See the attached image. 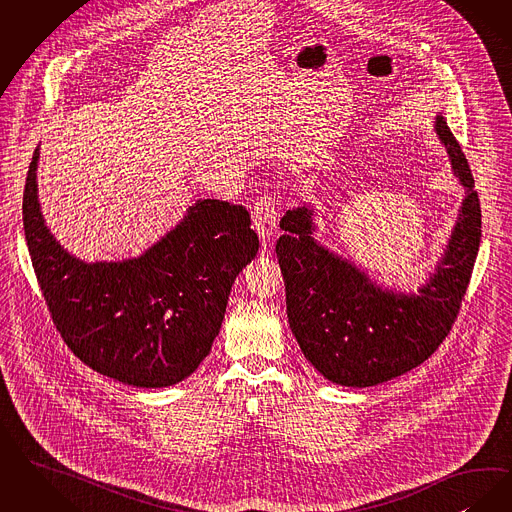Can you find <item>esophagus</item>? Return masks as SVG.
I'll return each mask as SVG.
<instances>
[{"label":"esophagus","mask_w":512,"mask_h":512,"mask_svg":"<svg viewBox=\"0 0 512 512\" xmlns=\"http://www.w3.org/2000/svg\"><path fill=\"white\" fill-rule=\"evenodd\" d=\"M276 223H278L276 204L270 196H263L261 200L255 202V207H253V225H255V230L261 236L265 246L270 242V238L274 236Z\"/></svg>","instance_id":"esophagus-1"}]
</instances>
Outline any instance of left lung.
Returning <instances> with one entry per match:
<instances>
[{
    "instance_id": "1",
    "label": "left lung",
    "mask_w": 512,
    "mask_h": 512,
    "mask_svg": "<svg viewBox=\"0 0 512 512\" xmlns=\"http://www.w3.org/2000/svg\"><path fill=\"white\" fill-rule=\"evenodd\" d=\"M436 135L467 190L442 261L419 293L375 286L364 272L312 238V209H289L276 242L287 320L308 362L331 383L373 387L423 364L448 337L471 282L482 211L471 167L444 120Z\"/></svg>"
}]
</instances>
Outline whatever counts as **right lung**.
Segmentation results:
<instances>
[{"instance_id": "right-lung-1", "label": "right lung", "mask_w": 512, "mask_h": 512, "mask_svg": "<svg viewBox=\"0 0 512 512\" xmlns=\"http://www.w3.org/2000/svg\"><path fill=\"white\" fill-rule=\"evenodd\" d=\"M34 150L22 198L32 266L68 348L125 385L158 389L186 379L209 354L230 287L253 261L259 238L244 205L200 200L141 257L83 263L45 226Z\"/></svg>"}]
</instances>
